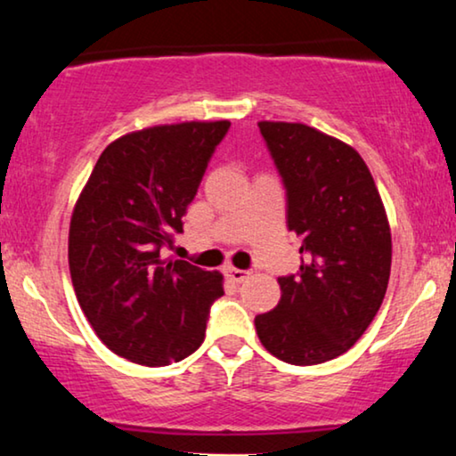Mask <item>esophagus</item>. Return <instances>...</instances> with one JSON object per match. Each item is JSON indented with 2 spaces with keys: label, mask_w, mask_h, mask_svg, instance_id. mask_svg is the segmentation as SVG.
I'll return each mask as SVG.
<instances>
[{
  "label": "esophagus",
  "mask_w": 456,
  "mask_h": 456,
  "mask_svg": "<svg viewBox=\"0 0 456 456\" xmlns=\"http://www.w3.org/2000/svg\"><path fill=\"white\" fill-rule=\"evenodd\" d=\"M224 275L232 279L233 283H241V281H244V279H248V275H250V273L244 271V269H235V266H227V269H224Z\"/></svg>",
  "instance_id": "esophagus-1"
}]
</instances>
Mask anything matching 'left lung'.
<instances>
[{"label": "left lung", "mask_w": 456, "mask_h": 456, "mask_svg": "<svg viewBox=\"0 0 456 456\" xmlns=\"http://www.w3.org/2000/svg\"><path fill=\"white\" fill-rule=\"evenodd\" d=\"M288 196L302 265L279 277L281 300L254 319L260 342L289 365L344 354L384 302L392 235L359 151L300 123H258Z\"/></svg>", "instance_id": "1"}]
</instances>
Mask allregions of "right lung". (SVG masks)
Instances as JSON below:
<instances>
[{"mask_svg": "<svg viewBox=\"0 0 456 456\" xmlns=\"http://www.w3.org/2000/svg\"><path fill=\"white\" fill-rule=\"evenodd\" d=\"M229 120L150 126L112 142L97 158L70 218L75 294L114 354L148 367L179 362L204 342L223 275L187 260H162L183 233Z\"/></svg>", "mask_w": 456, "mask_h": 456, "instance_id": "add662e5", "label": "right lung"}]
</instances>
